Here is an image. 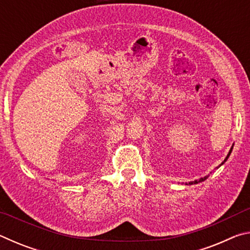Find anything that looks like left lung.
<instances>
[{
	"mask_svg": "<svg viewBox=\"0 0 250 250\" xmlns=\"http://www.w3.org/2000/svg\"><path fill=\"white\" fill-rule=\"evenodd\" d=\"M231 150H232V147H231V149L229 150V153H228L227 154V156H226V159L225 160H224V162H226V161H227V159L228 158H229V155H230V153H231ZM224 162L222 163V164H224ZM207 179V176H204V177H202V179H200V180H196V181H194V182H189V183L188 184H197V183H200V182H203V181H205Z\"/></svg>",
	"mask_w": 250,
	"mask_h": 250,
	"instance_id": "obj_1",
	"label": "left lung"
}]
</instances>
